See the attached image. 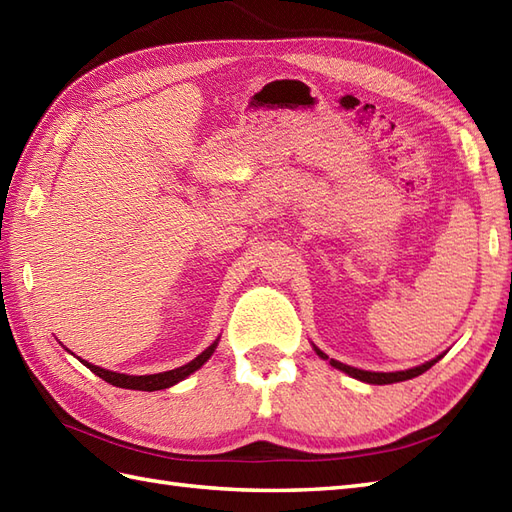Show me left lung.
Segmentation results:
<instances>
[{
	"label": "left lung",
	"mask_w": 512,
	"mask_h": 512,
	"mask_svg": "<svg viewBox=\"0 0 512 512\" xmlns=\"http://www.w3.org/2000/svg\"><path fill=\"white\" fill-rule=\"evenodd\" d=\"M316 352H318V355H320L322 359H329V357L324 355L322 350L316 348ZM441 357H443V355H439L437 359H432V361H428V363H424V365H419V368L404 370V372H365V370L350 368V365H344V363H339V361H335V359H329V363L333 365V368L346 372V374L352 376V378H359V381H363V383H370V385H391V383L409 381V378H415V376H419V374H424V372L430 370L432 365H435Z\"/></svg>",
	"instance_id": "obj_1"
}]
</instances>
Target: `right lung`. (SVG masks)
<instances>
[{"instance_id":"obj_1","label":"right lung","mask_w":512,"mask_h":512,"mask_svg":"<svg viewBox=\"0 0 512 512\" xmlns=\"http://www.w3.org/2000/svg\"><path fill=\"white\" fill-rule=\"evenodd\" d=\"M216 344L214 342L212 346H209L207 350H203L199 357L192 359L190 363L181 365V368L177 370H168V372H160V374H149V376H129V374H119V372H110V370H103V368H97V365L88 363L84 359H80L86 368L90 372H95L99 378H103V381L114 385V387H123V389H138V391H157V389H166V387H173L175 383L183 381V378L190 376L192 372H196L201 368V365L212 357V352L216 350Z\"/></svg>"}]
</instances>
